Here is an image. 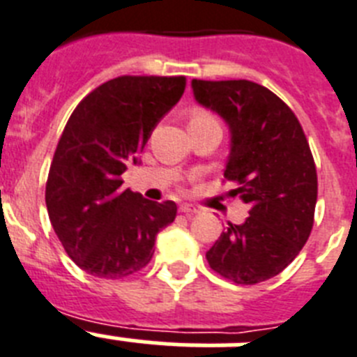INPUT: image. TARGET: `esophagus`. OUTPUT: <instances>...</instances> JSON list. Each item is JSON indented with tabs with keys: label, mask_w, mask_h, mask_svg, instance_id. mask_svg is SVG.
<instances>
[{
	"label": "esophagus",
	"mask_w": 357,
	"mask_h": 357,
	"mask_svg": "<svg viewBox=\"0 0 357 357\" xmlns=\"http://www.w3.org/2000/svg\"><path fill=\"white\" fill-rule=\"evenodd\" d=\"M179 211L183 212V214L190 215V214H196V212L199 211V208H197L196 205H190V203H183V205L179 206Z\"/></svg>",
	"instance_id": "1"
}]
</instances>
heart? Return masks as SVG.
Returning a JSON list of instances; mask_svg holds the SVG:
<instances>
[{
	"mask_svg": "<svg viewBox=\"0 0 357 357\" xmlns=\"http://www.w3.org/2000/svg\"><path fill=\"white\" fill-rule=\"evenodd\" d=\"M205 119H214V116H212V114L208 112V110L199 109V107H196V109H192V112H190V123L205 121Z\"/></svg>",
	"mask_w": 357,
	"mask_h": 357,
	"instance_id": "heart-1",
	"label": "heart"
}]
</instances>
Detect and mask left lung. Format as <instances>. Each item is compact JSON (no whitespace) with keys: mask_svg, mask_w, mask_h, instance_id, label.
<instances>
[{"mask_svg":"<svg viewBox=\"0 0 357 357\" xmlns=\"http://www.w3.org/2000/svg\"><path fill=\"white\" fill-rule=\"evenodd\" d=\"M194 98L230 127L225 179L250 211L229 223L206 261L238 285L271 280L294 261L314 225L317 174L307 136L289 105L248 79H192Z\"/></svg>","mask_w":357,"mask_h":357,"instance_id":"1","label":"left lung"}]
</instances>
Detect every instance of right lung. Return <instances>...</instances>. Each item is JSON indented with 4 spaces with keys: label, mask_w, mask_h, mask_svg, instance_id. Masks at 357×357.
Returning <instances> with one entry per match:
<instances>
[{
    "label": "right lung",
    "mask_w": 357,
    "mask_h": 357,
    "mask_svg": "<svg viewBox=\"0 0 357 357\" xmlns=\"http://www.w3.org/2000/svg\"><path fill=\"white\" fill-rule=\"evenodd\" d=\"M185 76H119L85 96L59 137L45 202L65 252L86 274L121 280L145 268L174 202L121 190V174L183 96Z\"/></svg>",
    "instance_id": "obj_1"
}]
</instances>
